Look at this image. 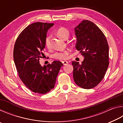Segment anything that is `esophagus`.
<instances>
[{"label":"esophagus","instance_id":"esophagus-1","mask_svg":"<svg viewBox=\"0 0 123 123\" xmlns=\"http://www.w3.org/2000/svg\"><path fill=\"white\" fill-rule=\"evenodd\" d=\"M62 63L63 64V65H64V66L67 65V64L68 63V61H62Z\"/></svg>","mask_w":123,"mask_h":123}]
</instances>
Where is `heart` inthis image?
I'll list each match as a JSON object with an SVG mask.
<instances>
[{
  "instance_id": "obj_1",
  "label": "heart",
  "mask_w": 123,
  "mask_h": 123,
  "mask_svg": "<svg viewBox=\"0 0 123 123\" xmlns=\"http://www.w3.org/2000/svg\"><path fill=\"white\" fill-rule=\"evenodd\" d=\"M57 34L60 38L63 39H66L69 36V31L65 28H60L58 29L57 31ZM50 36H48L46 37L45 39V45L47 47H49L50 45ZM69 51L65 50L61 52H56L54 54L53 56L56 59H58L60 60H66L68 58V56L69 55Z\"/></svg>"
}]
</instances>
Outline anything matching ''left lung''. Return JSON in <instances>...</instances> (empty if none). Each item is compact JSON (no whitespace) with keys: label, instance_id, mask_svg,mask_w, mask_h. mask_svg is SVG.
Returning <instances> with one entry per match:
<instances>
[{"label":"left lung","instance_id":"left-lung-1","mask_svg":"<svg viewBox=\"0 0 123 123\" xmlns=\"http://www.w3.org/2000/svg\"><path fill=\"white\" fill-rule=\"evenodd\" d=\"M74 30L75 48L85 59L81 64L72 62L74 80L82 88H92L101 81L109 66L107 39L100 29L88 20H82Z\"/></svg>","mask_w":123,"mask_h":123}]
</instances>
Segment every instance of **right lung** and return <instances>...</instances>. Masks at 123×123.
Wrapping results in <instances>:
<instances>
[{"label": "right lung", "instance_id": "1", "mask_svg": "<svg viewBox=\"0 0 123 123\" xmlns=\"http://www.w3.org/2000/svg\"><path fill=\"white\" fill-rule=\"evenodd\" d=\"M54 23L36 22L29 25L18 36L14 44L13 59L23 84L35 93L45 94L54 88L61 62L42 66L39 59L44 55L48 30Z\"/></svg>", "mask_w": 123, "mask_h": 123}]
</instances>
